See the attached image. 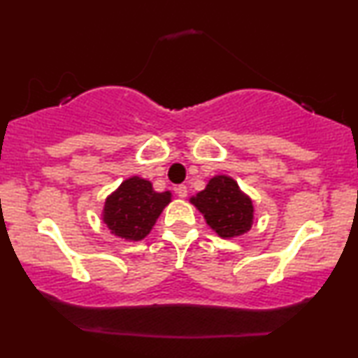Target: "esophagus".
Returning <instances> with one entry per match:
<instances>
[{"instance_id":"34e87169","label":"esophagus","mask_w":358,"mask_h":358,"mask_svg":"<svg viewBox=\"0 0 358 358\" xmlns=\"http://www.w3.org/2000/svg\"><path fill=\"white\" fill-rule=\"evenodd\" d=\"M174 192L178 194L180 199L187 197V187H185V185H182V184H180V185H176V187H174Z\"/></svg>"}]
</instances>
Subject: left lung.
<instances>
[{
	"instance_id": "8db88e82",
	"label": "left lung",
	"mask_w": 358,
	"mask_h": 358,
	"mask_svg": "<svg viewBox=\"0 0 358 358\" xmlns=\"http://www.w3.org/2000/svg\"><path fill=\"white\" fill-rule=\"evenodd\" d=\"M190 202L203 213L210 228L218 236L233 238L251 229L252 202L231 178L217 176L210 179L205 190L190 199Z\"/></svg>"
}]
</instances>
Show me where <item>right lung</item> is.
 Wrapping results in <instances>:
<instances>
[{"label":"right lung","mask_w":358,"mask_h":358,"mask_svg":"<svg viewBox=\"0 0 358 358\" xmlns=\"http://www.w3.org/2000/svg\"><path fill=\"white\" fill-rule=\"evenodd\" d=\"M169 200V192H155L148 180L130 178L107 197L104 223L115 236L140 241L151 231Z\"/></svg>","instance_id":"1"}]
</instances>
